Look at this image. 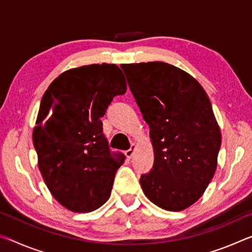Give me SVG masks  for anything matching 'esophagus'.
Segmentation results:
<instances>
[{"instance_id":"obj_1","label":"esophagus","mask_w":252,"mask_h":252,"mask_svg":"<svg viewBox=\"0 0 252 252\" xmlns=\"http://www.w3.org/2000/svg\"><path fill=\"white\" fill-rule=\"evenodd\" d=\"M135 148H136V144H135V143H132V144H131V147H130V149H129V150H126V156L127 159H131V158L133 157Z\"/></svg>"}]
</instances>
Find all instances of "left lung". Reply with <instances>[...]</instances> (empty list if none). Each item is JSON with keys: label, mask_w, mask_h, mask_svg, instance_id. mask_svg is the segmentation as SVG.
Listing matches in <instances>:
<instances>
[{"label": "left lung", "mask_w": 252, "mask_h": 252, "mask_svg": "<svg viewBox=\"0 0 252 252\" xmlns=\"http://www.w3.org/2000/svg\"><path fill=\"white\" fill-rule=\"evenodd\" d=\"M127 84L150 127L153 168L140 179L147 198L168 211L201 197L217 169L221 132L206 91L164 62L123 64Z\"/></svg>", "instance_id": "1"}]
</instances>
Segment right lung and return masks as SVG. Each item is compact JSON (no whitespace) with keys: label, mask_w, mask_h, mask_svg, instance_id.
<instances>
[{"label":"right lung","mask_w":252,"mask_h":252,"mask_svg":"<svg viewBox=\"0 0 252 252\" xmlns=\"http://www.w3.org/2000/svg\"><path fill=\"white\" fill-rule=\"evenodd\" d=\"M126 83L116 64H91L60 74L42 96L33 144L46 187L73 212H90L110 198L125 162L112 152L100 119Z\"/></svg>","instance_id":"add662e5"}]
</instances>
